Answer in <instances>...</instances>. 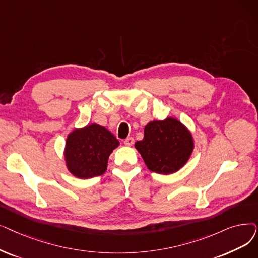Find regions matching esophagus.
Instances as JSON below:
<instances>
[{
  "label": "esophagus",
  "mask_w": 258,
  "mask_h": 258,
  "mask_svg": "<svg viewBox=\"0 0 258 258\" xmlns=\"http://www.w3.org/2000/svg\"><path fill=\"white\" fill-rule=\"evenodd\" d=\"M134 142H135V140H134L133 137H128V138H126V139L124 140V144L127 145V147H131V145L134 144Z\"/></svg>",
  "instance_id": "esophagus-1"
}]
</instances>
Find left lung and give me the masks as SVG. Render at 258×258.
I'll use <instances>...</instances> for the list:
<instances>
[{"mask_svg":"<svg viewBox=\"0 0 258 258\" xmlns=\"http://www.w3.org/2000/svg\"><path fill=\"white\" fill-rule=\"evenodd\" d=\"M194 147L191 131L173 117L149 122L143 139L135 143L148 169L162 175L176 173L183 167Z\"/></svg>","mask_w":258,"mask_h":258,"instance_id":"left-lung-1","label":"left lung"}]
</instances>
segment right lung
I'll return each mask as SVG.
<instances>
[{
  "label": "right lung",
  "mask_w": 258,
  "mask_h": 258,
  "mask_svg": "<svg viewBox=\"0 0 258 258\" xmlns=\"http://www.w3.org/2000/svg\"><path fill=\"white\" fill-rule=\"evenodd\" d=\"M119 144L113 134L97 123L75 128L65 141L63 155L66 169L80 179L102 175L107 169L110 154Z\"/></svg>",
  "instance_id": "right-lung-1"
}]
</instances>
